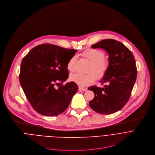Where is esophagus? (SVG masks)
Instances as JSON below:
<instances>
[{"instance_id":"esophagus-1","label":"esophagus","mask_w":155,"mask_h":155,"mask_svg":"<svg viewBox=\"0 0 155 155\" xmlns=\"http://www.w3.org/2000/svg\"><path fill=\"white\" fill-rule=\"evenodd\" d=\"M87 90V88H82V87H79V88H78V90L79 91H85Z\"/></svg>"}]
</instances>
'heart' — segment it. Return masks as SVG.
Returning <instances> with one entry per match:
<instances>
[{"mask_svg":"<svg viewBox=\"0 0 155 155\" xmlns=\"http://www.w3.org/2000/svg\"><path fill=\"white\" fill-rule=\"evenodd\" d=\"M81 55L90 62L88 72L94 73L98 79H102L106 75L109 69V63L108 60L104 58L105 55L103 51L97 49L90 48L84 51ZM76 60V56L71 57L68 60L67 69L69 71H72L74 70ZM93 74L91 73L87 74H82L76 73L71 74L70 79L72 82L78 85L85 87L91 84L95 81V76L94 75V74Z\"/></svg>","mask_w":155,"mask_h":155,"instance_id":"1","label":"heart"}]
</instances>
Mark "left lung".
<instances>
[{
  "label": "left lung",
  "mask_w": 155,
  "mask_h": 155,
  "mask_svg": "<svg viewBox=\"0 0 155 155\" xmlns=\"http://www.w3.org/2000/svg\"><path fill=\"white\" fill-rule=\"evenodd\" d=\"M92 48L104 49L109 55V69L101 82L103 87H90L94 98L90 107L100 114H111L124 107L129 100L137 78V68L131 51L123 43L106 39L93 45Z\"/></svg>",
  "instance_id": "8db88e82"
}]
</instances>
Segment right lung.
I'll list each match as a JSON object with an SVG mask.
<instances>
[{"instance_id": "obj_1", "label": "right lung", "mask_w": 155, "mask_h": 155, "mask_svg": "<svg viewBox=\"0 0 155 155\" xmlns=\"http://www.w3.org/2000/svg\"><path fill=\"white\" fill-rule=\"evenodd\" d=\"M77 50L51 44L38 45L22 59L20 84L27 99L38 113L57 116L68 107L78 86L73 82L63 83L68 78L67 64ZM57 84L59 87L56 89Z\"/></svg>"}]
</instances>
